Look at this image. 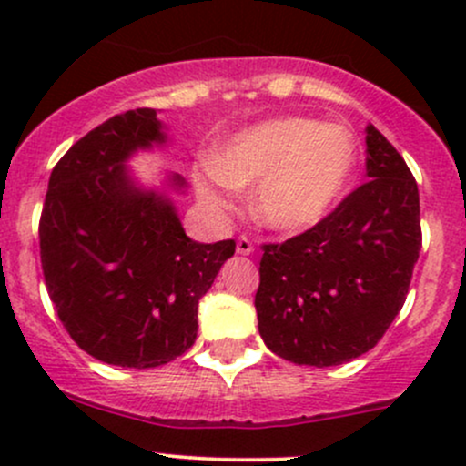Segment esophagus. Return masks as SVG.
<instances>
[{"label":"esophagus","instance_id":"esophagus-1","mask_svg":"<svg viewBox=\"0 0 466 466\" xmlns=\"http://www.w3.org/2000/svg\"><path fill=\"white\" fill-rule=\"evenodd\" d=\"M251 251H254V245H251V240L248 237H240L237 240V254L240 256H249Z\"/></svg>","mask_w":466,"mask_h":466}]
</instances>
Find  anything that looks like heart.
<instances>
[{
	"mask_svg": "<svg viewBox=\"0 0 466 466\" xmlns=\"http://www.w3.org/2000/svg\"><path fill=\"white\" fill-rule=\"evenodd\" d=\"M360 148L341 125L307 116L256 122L223 140L197 166L195 188L210 210L228 212L237 188L254 186L251 212L265 228L300 234L337 210L355 179Z\"/></svg>",
	"mask_w": 466,
	"mask_h": 466,
	"instance_id": "obj_1",
	"label": "heart"
}]
</instances>
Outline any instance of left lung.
<instances>
[{
    "label": "left lung",
    "mask_w": 466,
    "mask_h": 466,
    "mask_svg": "<svg viewBox=\"0 0 466 466\" xmlns=\"http://www.w3.org/2000/svg\"><path fill=\"white\" fill-rule=\"evenodd\" d=\"M366 175L319 226L263 245L258 330L298 366H339L374 349L408 296L422 240L419 186L372 125Z\"/></svg>",
    "instance_id": "left-lung-1"
}]
</instances>
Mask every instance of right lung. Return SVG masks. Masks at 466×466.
I'll list each match as a JSON object with an SVG mask.
<instances>
[{"label":"right lung","mask_w":466,"mask_h":466,"mask_svg":"<svg viewBox=\"0 0 466 466\" xmlns=\"http://www.w3.org/2000/svg\"><path fill=\"white\" fill-rule=\"evenodd\" d=\"M155 109L114 116L80 137L55 166L41 212L46 287L58 319L94 360L155 368L197 339L199 300L237 243L186 237L173 192L177 173L144 186L133 155L166 147Z\"/></svg>","instance_id":"right-lung-1"}]
</instances>
